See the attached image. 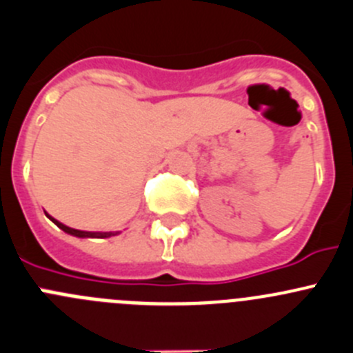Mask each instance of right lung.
<instances>
[{
	"mask_svg": "<svg viewBox=\"0 0 353 353\" xmlns=\"http://www.w3.org/2000/svg\"><path fill=\"white\" fill-rule=\"evenodd\" d=\"M46 217L50 219L51 222H54V224L58 225V228L61 229L63 232H67V234H72L75 236V238H110V236H115L119 234V232H93V231H79V229H74V228H68V225L61 224L60 221H57V219L51 217L50 214H46Z\"/></svg>",
	"mask_w": 353,
	"mask_h": 353,
	"instance_id": "add662e5",
	"label": "right lung"
}]
</instances>
